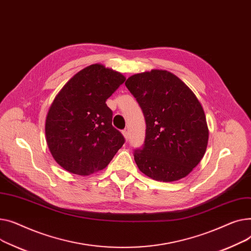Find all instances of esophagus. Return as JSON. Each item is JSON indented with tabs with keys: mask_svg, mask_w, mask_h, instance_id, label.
<instances>
[{
	"mask_svg": "<svg viewBox=\"0 0 251 251\" xmlns=\"http://www.w3.org/2000/svg\"><path fill=\"white\" fill-rule=\"evenodd\" d=\"M123 136H124V138H125V140H126V142L128 140V132L125 129V130H123Z\"/></svg>",
	"mask_w": 251,
	"mask_h": 251,
	"instance_id": "1",
	"label": "esophagus"
}]
</instances>
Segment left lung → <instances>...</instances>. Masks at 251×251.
<instances>
[{
    "mask_svg": "<svg viewBox=\"0 0 251 251\" xmlns=\"http://www.w3.org/2000/svg\"><path fill=\"white\" fill-rule=\"evenodd\" d=\"M126 86L146 120L145 144L134 155L138 168L157 181L185 177L202 159L209 140L204 111L196 94L166 70L135 74Z\"/></svg>",
    "mask_w": 251,
    "mask_h": 251,
    "instance_id": "obj_1",
    "label": "left lung"
}]
</instances>
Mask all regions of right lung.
<instances>
[{
  "label": "right lung",
  "mask_w": 251,
  "mask_h": 251,
  "mask_svg": "<svg viewBox=\"0 0 251 251\" xmlns=\"http://www.w3.org/2000/svg\"><path fill=\"white\" fill-rule=\"evenodd\" d=\"M126 81L122 73L93 64L74 75L54 97L46 120V139L56 163L70 173L104 169L125 139L112 126L106 99Z\"/></svg>",
  "instance_id": "right-lung-1"
}]
</instances>
